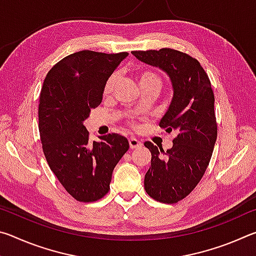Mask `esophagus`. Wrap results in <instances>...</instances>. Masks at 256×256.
<instances>
[{
  "instance_id": "34e87169",
  "label": "esophagus",
  "mask_w": 256,
  "mask_h": 256,
  "mask_svg": "<svg viewBox=\"0 0 256 256\" xmlns=\"http://www.w3.org/2000/svg\"><path fill=\"white\" fill-rule=\"evenodd\" d=\"M128 144L131 149H136V148H140V146H142V142L138 141L136 138H128Z\"/></svg>"
}]
</instances>
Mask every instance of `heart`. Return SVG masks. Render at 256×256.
Instances as JSON below:
<instances>
[{
	"label": "heart",
	"instance_id": "obj_1",
	"mask_svg": "<svg viewBox=\"0 0 256 256\" xmlns=\"http://www.w3.org/2000/svg\"><path fill=\"white\" fill-rule=\"evenodd\" d=\"M136 78L138 86H140L141 90L146 88V86H162V80L158 73H156L154 70H150V68H140V70L136 71ZM116 84V76L110 74L107 78L105 84L102 86V96L104 97H110L112 90H114V86Z\"/></svg>",
	"mask_w": 256,
	"mask_h": 256
}]
</instances>
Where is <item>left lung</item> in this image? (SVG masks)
Returning a JSON list of instances; mask_svg holds the SVG:
<instances>
[{"instance_id": "left-lung-1", "label": "left lung", "mask_w": 256, "mask_h": 256, "mask_svg": "<svg viewBox=\"0 0 256 256\" xmlns=\"http://www.w3.org/2000/svg\"><path fill=\"white\" fill-rule=\"evenodd\" d=\"M142 62L170 76L174 97L159 126L176 131L167 151L146 141L151 167L144 188L156 201L177 203L196 188L209 166L216 140L214 94L204 68L196 58L174 48L133 50Z\"/></svg>"}]
</instances>
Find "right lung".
I'll list each match as a JSON object with an SVG mask.
<instances>
[{"label": "right lung", "mask_w": 256, "mask_h": 256, "mask_svg": "<svg viewBox=\"0 0 256 256\" xmlns=\"http://www.w3.org/2000/svg\"><path fill=\"white\" fill-rule=\"evenodd\" d=\"M128 52L80 50L47 73L42 86L38 120L47 164L66 192L79 202H94L110 190L112 170L128 150L120 134L89 142L84 120L100 105L102 86Z\"/></svg>", "instance_id": "1"}]
</instances>
